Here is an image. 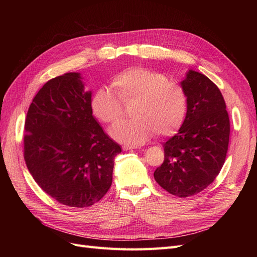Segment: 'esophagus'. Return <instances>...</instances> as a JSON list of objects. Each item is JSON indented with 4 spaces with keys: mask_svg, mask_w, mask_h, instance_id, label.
Segmentation results:
<instances>
[{
    "mask_svg": "<svg viewBox=\"0 0 257 257\" xmlns=\"http://www.w3.org/2000/svg\"><path fill=\"white\" fill-rule=\"evenodd\" d=\"M138 146H133V145H124L122 147V149L124 151H127V150H132V149H138Z\"/></svg>",
    "mask_w": 257,
    "mask_h": 257,
    "instance_id": "1",
    "label": "esophagus"
}]
</instances>
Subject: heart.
<instances>
[{"label":"heart","mask_w":257,"mask_h":257,"mask_svg":"<svg viewBox=\"0 0 257 257\" xmlns=\"http://www.w3.org/2000/svg\"><path fill=\"white\" fill-rule=\"evenodd\" d=\"M111 87L96 89L91 97V110L104 123L118 121L122 103L134 102L132 120L120 121L110 128V135L120 143L138 145L155 132L159 136L173 134L180 127L188 109V97L180 84L169 81L164 74L147 67L124 69L113 76Z\"/></svg>","instance_id":"heart-1"}]
</instances>
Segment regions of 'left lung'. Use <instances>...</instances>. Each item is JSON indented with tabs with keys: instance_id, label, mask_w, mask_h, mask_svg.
I'll return each mask as SVG.
<instances>
[{
	"instance_id": "8db88e82",
	"label": "left lung",
	"mask_w": 257,
	"mask_h": 257,
	"mask_svg": "<svg viewBox=\"0 0 257 257\" xmlns=\"http://www.w3.org/2000/svg\"><path fill=\"white\" fill-rule=\"evenodd\" d=\"M188 110L178 133L163 145L164 162L154 179L178 197L205 190L220 174L229 143V118L220 89L207 76L189 71L181 81Z\"/></svg>"
}]
</instances>
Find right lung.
Masks as SVG:
<instances>
[{
  "label": "right lung",
  "mask_w": 257,
  "mask_h": 257,
  "mask_svg": "<svg viewBox=\"0 0 257 257\" xmlns=\"http://www.w3.org/2000/svg\"><path fill=\"white\" fill-rule=\"evenodd\" d=\"M78 73L46 82L31 103L23 157L35 182L60 204L94 205L109 190L121 147L104 133L91 110V91Z\"/></svg>",
  "instance_id": "add662e5"
}]
</instances>
